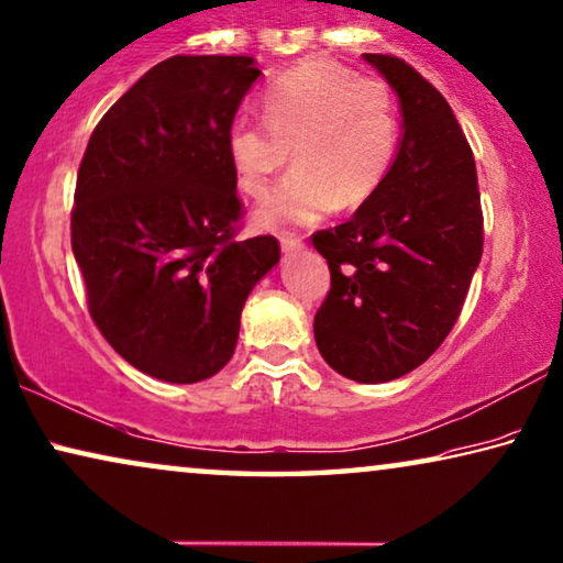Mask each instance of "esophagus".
Here are the masks:
<instances>
[{"mask_svg": "<svg viewBox=\"0 0 563 563\" xmlns=\"http://www.w3.org/2000/svg\"><path fill=\"white\" fill-rule=\"evenodd\" d=\"M301 249H305V241H301L299 239V235H282V251H284V254H299V251Z\"/></svg>", "mask_w": 563, "mask_h": 563, "instance_id": "34e87169", "label": "esophagus"}]
</instances>
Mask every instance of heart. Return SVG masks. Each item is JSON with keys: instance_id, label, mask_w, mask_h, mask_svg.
I'll list each match as a JSON object with an SVG mask.
<instances>
[{"instance_id": "1", "label": "heart", "mask_w": 563, "mask_h": 563, "mask_svg": "<svg viewBox=\"0 0 563 563\" xmlns=\"http://www.w3.org/2000/svg\"><path fill=\"white\" fill-rule=\"evenodd\" d=\"M262 121L228 129V159L241 190L264 198L274 177L297 167L258 208L266 228L320 221L332 208L376 195L398 150V111L388 86L330 60H305L272 80Z\"/></svg>"}]
</instances>
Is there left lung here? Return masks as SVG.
Masks as SVG:
<instances>
[{
  "instance_id": "1",
  "label": "left lung",
  "mask_w": 563,
  "mask_h": 563,
  "mask_svg": "<svg viewBox=\"0 0 563 563\" xmlns=\"http://www.w3.org/2000/svg\"><path fill=\"white\" fill-rule=\"evenodd\" d=\"M401 103L404 134L383 185L347 223L317 231L330 291L317 347L357 383L401 378L457 322L483 256L475 157L452 106L409 63L365 53Z\"/></svg>"
}]
</instances>
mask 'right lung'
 Returning a JSON list of instances; mask_svg holds the SVG:
<instances>
[{"instance_id": "right-lung-1", "label": "right lung", "mask_w": 563, "mask_h": 563, "mask_svg": "<svg viewBox=\"0 0 563 563\" xmlns=\"http://www.w3.org/2000/svg\"><path fill=\"white\" fill-rule=\"evenodd\" d=\"M262 76L249 55H173L103 113L78 167L70 243L88 312L136 371L198 383L233 357L243 305L279 264L235 239L225 136Z\"/></svg>"}]
</instances>
